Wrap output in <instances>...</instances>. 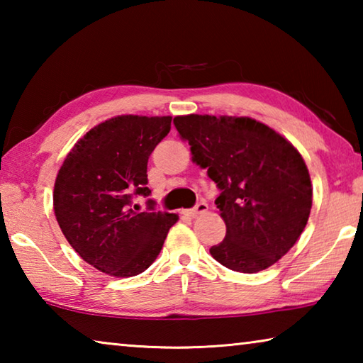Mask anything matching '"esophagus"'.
Returning <instances> with one entry per match:
<instances>
[{"label":"esophagus","mask_w":363,"mask_h":363,"mask_svg":"<svg viewBox=\"0 0 363 363\" xmlns=\"http://www.w3.org/2000/svg\"><path fill=\"white\" fill-rule=\"evenodd\" d=\"M206 211H208V205L203 203V201H201V203H199L195 208H192V210L189 211V214H190V216H192V218H195V216H199V214H203V213H206Z\"/></svg>","instance_id":"obj_1"}]
</instances>
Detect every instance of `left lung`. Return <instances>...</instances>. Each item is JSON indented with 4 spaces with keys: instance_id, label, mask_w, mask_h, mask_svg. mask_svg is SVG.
Segmentation results:
<instances>
[{
    "instance_id": "8db88e82",
    "label": "left lung",
    "mask_w": 363,
    "mask_h": 363,
    "mask_svg": "<svg viewBox=\"0 0 363 363\" xmlns=\"http://www.w3.org/2000/svg\"><path fill=\"white\" fill-rule=\"evenodd\" d=\"M174 126L192 162L216 182L225 238L210 253L227 269L255 274L277 262L303 233L312 182L296 147L250 116L179 115Z\"/></svg>"
}]
</instances>
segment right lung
<instances>
[{
    "label": "right lung",
    "mask_w": 363,
    "mask_h": 363,
    "mask_svg": "<svg viewBox=\"0 0 363 363\" xmlns=\"http://www.w3.org/2000/svg\"><path fill=\"white\" fill-rule=\"evenodd\" d=\"M169 130L171 116H113L79 138L59 169L52 205L60 230L104 274L128 279L149 269L179 219L131 206L134 194L149 196L147 162Z\"/></svg>",
    "instance_id": "right-lung-1"
}]
</instances>
